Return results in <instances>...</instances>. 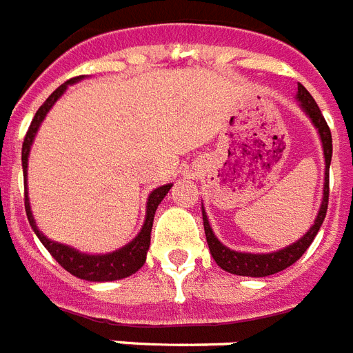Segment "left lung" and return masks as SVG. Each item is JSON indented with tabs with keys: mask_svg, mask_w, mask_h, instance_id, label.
<instances>
[{
	"mask_svg": "<svg viewBox=\"0 0 353 353\" xmlns=\"http://www.w3.org/2000/svg\"><path fill=\"white\" fill-rule=\"evenodd\" d=\"M297 101L299 107L303 109L304 114L312 120L314 128L317 129L323 143V153H324V188H323V200H321L319 213L315 216L314 224L306 233H304L299 241H295L290 246L277 250L272 253H246V252H235L224 246L219 239L215 236L213 230H211L208 215H205L204 205H202V219H204V231H205V241L210 246L211 256L215 259L219 266L228 273L233 275H242V277H268L273 273H279L292 266L293 262H297L303 253L310 248V244L314 242L317 231L323 225L324 216H326V210H328V174H330V162H332V132H330L328 123L324 120L323 112H321L319 105L315 103L306 89L301 83H297Z\"/></svg>",
	"mask_w": 353,
	"mask_h": 353,
	"instance_id": "left-lung-1",
	"label": "left lung"
}]
</instances>
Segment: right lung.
I'll use <instances>...</instances> for the list:
<instances>
[{"label": "right lung", "instance_id": "add662e5", "mask_svg": "<svg viewBox=\"0 0 353 353\" xmlns=\"http://www.w3.org/2000/svg\"><path fill=\"white\" fill-rule=\"evenodd\" d=\"M83 76L80 78H72L67 83L60 85L52 94H50L47 100L43 101V105L39 107L36 117L32 118L30 122V128L25 134L23 140V149H21V165H23V180L25 185H27V168H29V154H30V145H32L34 138H36V132H38L39 125L47 117V112L52 109L56 101L60 100L61 94L67 91V87L80 81ZM173 184L160 185L157 190H153L148 196V205H145V221H143L142 230L134 239H132L129 244L122 246L117 252L103 253V255H91V253H81L78 252L76 248H70L67 244H61V242L50 241L49 236H45L39 228L36 225L34 221L32 211H30V202H29V193L25 191V211H27V219H29L30 228L34 230L36 236H38L41 244L47 248V252L54 256L56 262L63 266L70 275H74L78 279H85V281H91V283H109V281H120V279H125L132 273H137L140 268L143 266L145 262V256H148L149 244H151V228H153V219L154 211L159 208V204L163 200V196L169 193Z\"/></svg>", "mask_w": 353, "mask_h": 353}]
</instances>
